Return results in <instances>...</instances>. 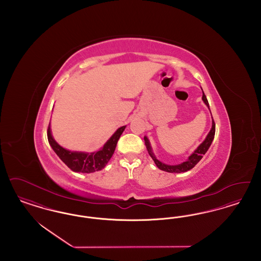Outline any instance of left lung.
I'll return each instance as SVG.
<instances>
[{"mask_svg":"<svg viewBox=\"0 0 261 261\" xmlns=\"http://www.w3.org/2000/svg\"><path fill=\"white\" fill-rule=\"evenodd\" d=\"M202 100L203 102L206 105V107L210 109V105H208V100L206 99L203 91H202ZM214 135H215V123H214V120L212 118V126H211V131L210 133L207 134L206 138L204 139V141L199 145V147L196 149V150L188 158V160H186L185 162L180 163V164H175V165H170V164H165L163 162L159 161L156 159V156L154 155L152 149H151V146H150V143H149V139L148 137H144V140H145V145L147 147L148 149V152H149L150 158L152 159V161L155 163V165L163 171H166V172H169V173H182V172H186L188 170L192 169L198 162L202 159L203 154H205V152L207 151V149H210L211 147V143L214 139Z\"/></svg>","mask_w":261,"mask_h":261,"instance_id":"1","label":"left lung"}]
</instances>
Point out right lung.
<instances>
[{
  "label": "right lung",
  "mask_w": 261,
  "mask_h": 261,
  "mask_svg": "<svg viewBox=\"0 0 261 261\" xmlns=\"http://www.w3.org/2000/svg\"><path fill=\"white\" fill-rule=\"evenodd\" d=\"M126 126L118 128L108 142L103 145L101 149L94 152H84V151H71L69 149H64L60 146L50 132V125L48 127V141L58 154V156L64 162L72 171L81 173H92L99 171L108 164L112 159L114 149L116 148L117 142L121 134L123 133Z\"/></svg>",
  "instance_id": "add662e5"
}]
</instances>
